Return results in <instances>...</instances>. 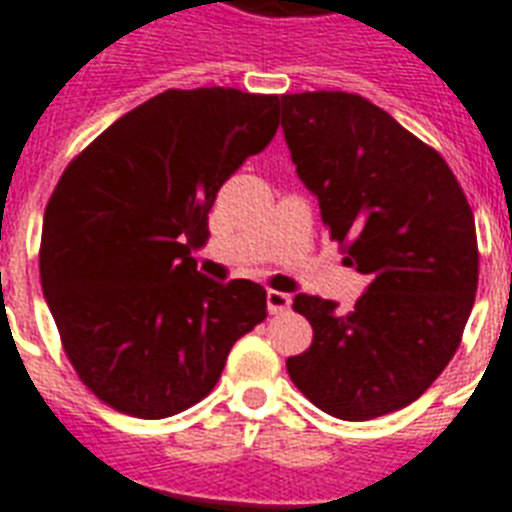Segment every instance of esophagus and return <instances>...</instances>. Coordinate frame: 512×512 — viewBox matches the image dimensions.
I'll list each match as a JSON object with an SVG mask.
<instances>
[{
	"instance_id": "34e87169",
	"label": "esophagus",
	"mask_w": 512,
	"mask_h": 512,
	"mask_svg": "<svg viewBox=\"0 0 512 512\" xmlns=\"http://www.w3.org/2000/svg\"><path fill=\"white\" fill-rule=\"evenodd\" d=\"M265 303H268V311H271V314H284V311H290L292 298L287 295V292L268 290V295H265Z\"/></svg>"
}]
</instances>
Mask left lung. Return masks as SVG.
I'll return each mask as SVG.
<instances>
[{"label": "left lung", "mask_w": 512, "mask_h": 512, "mask_svg": "<svg viewBox=\"0 0 512 512\" xmlns=\"http://www.w3.org/2000/svg\"><path fill=\"white\" fill-rule=\"evenodd\" d=\"M303 185L319 198L343 263L370 279L349 314L295 295L314 341L287 360L292 384L343 421L400 411L443 373L478 290L473 209L438 150L357 93L279 99Z\"/></svg>", "instance_id": "obj_1"}]
</instances>
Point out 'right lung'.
Masks as SVG:
<instances>
[{"label":"right lung","instance_id":"obj_1","mask_svg":"<svg viewBox=\"0 0 512 512\" xmlns=\"http://www.w3.org/2000/svg\"><path fill=\"white\" fill-rule=\"evenodd\" d=\"M279 96L163 91L115 120L45 206L39 279L77 376L101 403L166 419L201 403L265 290L212 282L193 249L225 179L268 147Z\"/></svg>","mask_w":512,"mask_h":512}]
</instances>
